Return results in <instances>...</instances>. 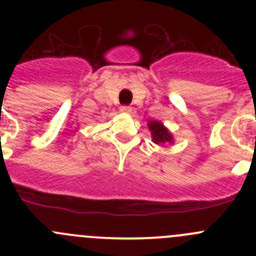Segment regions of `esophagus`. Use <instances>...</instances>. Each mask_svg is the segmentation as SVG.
Masks as SVG:
<instances>
[{
	"label": "esophagus",
	"mask_w": 256,
	"mask_h": 256,
	"mask_svg": "<svg viewBox=\"0 0 256 256\" xmlns=\"http://www.w3.org/2000/svg\"><path fill=\"white\" fill-rule=\"evenodd\" d=\"M120 112H125V114H130L131 112H132V108L128 106V105H122V106H120Z\"/></svg>",
	"instance_id": "34e87169"
}]
</instances>
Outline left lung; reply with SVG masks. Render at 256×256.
<instances>
[{
	"label": "left lung",
	"mask_w": 256,
	"mask_h": 256,
	"mask_svg": "<svg viewBox=\"0 0 256 256\" xmlns=\"http://www.w3.org/2000/svg\"><path fill=\"white\" fill-rule=\"evenodd\" d=\"M148 128L151 130L152 141L157 144L172 142V135L160 121H150Z\"/></svg>",
	"instance_id": "8db88e82"
}]
</instances>
